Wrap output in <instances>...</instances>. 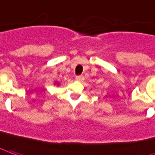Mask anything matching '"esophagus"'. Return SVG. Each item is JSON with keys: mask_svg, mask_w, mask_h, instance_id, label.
Segmentation results:
<instances>
[{"mask_svg": "<svg viewBox=\"0 0 155 155\" xmlns=\"http://www.w3.org/2000/svg\"><path fill=\"white\" fill-rule=\"evenodd\" d=\"M75 80L78 81H84V76L83 75H78L75 77Z\"/></svg>", "mask_w": 155, "mask_h": 155, "instance_id": "1", "label": "esophagus"}]
</instances>
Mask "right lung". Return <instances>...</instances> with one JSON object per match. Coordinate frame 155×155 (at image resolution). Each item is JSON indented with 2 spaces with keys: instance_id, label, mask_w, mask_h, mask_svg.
I'll return each instance as SVG.
<instances>
[{
  "instance_id": "obj_1",
  "label": "right lung",
  "mask_w": 155,
  "mask_h": 155,
  "mask_svg": "<svg viewBox=\"0 0 155 155\" xmlns=\"http://www.w3.org/2000/svg\"><path fill=\"white\" fill-rule=\"evenodd\" d=\"M55 84H57V85H58V83H57V82H55Z\"/></svg>"
}]
</instances>
